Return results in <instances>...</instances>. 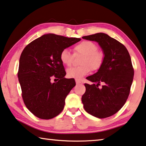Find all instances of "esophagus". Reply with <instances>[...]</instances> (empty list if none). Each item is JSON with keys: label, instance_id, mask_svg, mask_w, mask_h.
Masks as SVG:
<instances>
[{"label": "esophagus", "instance_id": "34e87169", "mask_svg": "<svg viewBox=\"0 0 146 146\" xmlns=\"http://www.w3.org/2000/svg\"><path fill=\"white\" fill-rule=\"evenodd\" d=\"M81 82L80 81V80H76V84H80Z\"/></svg>", "mask_w": 146, "mask_h": 146}]
</instances>
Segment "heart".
Instances as JSON below:
<instances>
[{
	"label": "heart",
	"instance_id": "b5f03b06",
	"mask_svg": "<svg viewBox=\"0 0 146 146\" xmlns=\"http://www.w3.org/2000/svg\"><path fill=\"white\" fill-rule=\"evenodd\" d=\"M98 50L96 44L90 41H83L76 45L74 47L75 54L84 55L81 61L82 66L68 69L67 76L69 78L79 80L90 73L91 68L93 70H98L100 68L103 63L104 55ZM73 58V55L67 48L62 50L60 54V60L65 66H70L72 64Z\"/></svg>",
	"mask_w": 146,
	"mask_h": 146
}]
</instances>
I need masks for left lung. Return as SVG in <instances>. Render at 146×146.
I'll use <instances>...</instances> for the list:
<instances>
[{"mask_svg":"<svg viewBox=\"0 0 146 146\" xmlns=\"http://www.w3.org/2000/svg\"><path fill=\"white\" fill-rule=\"evenodd\" d=\"M82 38L98 43L104 54L98 72L86 77L94 84H84V108L98 118L110 117L123 107L130 93L134 77L131 56L123 44L106 34L100 32ZM101 82L104 85L99 89Z\"/></svg>","mask_w":146,"mask_h":146,"instance_id":"8db88e82","label":"left lung"}]
</instances>
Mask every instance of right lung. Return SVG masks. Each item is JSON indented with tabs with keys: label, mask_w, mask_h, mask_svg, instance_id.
Listing matches in <instances>:
<instances>
[{
	"label": "right lung",
	"mask_w": 146,
	"mask_h": 146,
	"mask_svg": "<svg viewBox=\"0 0 146 146\" xmlns=\"http://www.w3.org/2000/svg\"><path fill=\"white\" fill-rule=\"evenodd\" d=\"M81 40L54 34H44L26 46L19 59L18 78L27 108L36 117L49 119L64 109L65 99L75 86L66 78L60 54ZM54 75L59 81L52 83Z\"/></svg>",
	"instance_id": "1"
}]
</instances>
